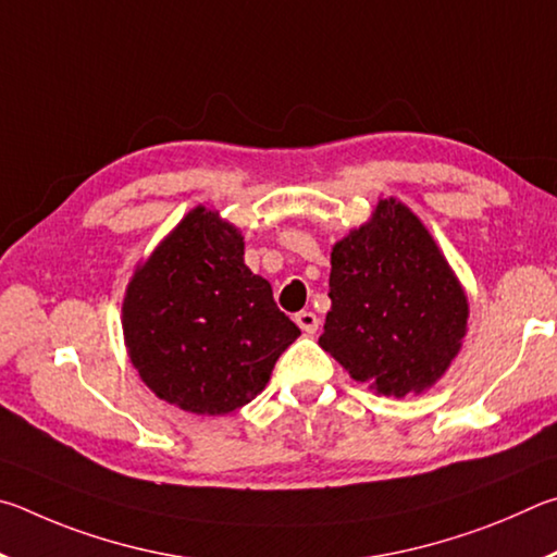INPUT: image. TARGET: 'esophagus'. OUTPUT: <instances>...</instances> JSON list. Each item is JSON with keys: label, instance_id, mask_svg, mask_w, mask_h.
Listing matches in <instances>:
<instances>
[{"label": "esophagus", "instance_id": "1", "mask_svg": "<svg viewBox=\"0 0 557 557\" xmlns=\"http://www.w3.org/2000/svg\"><path fill=\"white\" fill-rule=\"evenodd\" d=\"M296 325L304 330L306 335H315L320 320L315 313H310V310H300V313H296Z\"/></svg>", "mask_w": 557, "mask_h": 557}]
</instances>
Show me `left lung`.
<instances>
[{"label": "left lung", "mask_w": 557, "mask_h": 557, "mask_svg": "<svg viewBox=\"0 0 557 557\" xmlns=\"http://www.w3.org/2000/svg\"><path fill=\"white\" fill-rule=\"evenodd\" d=\"M330 306L318 345L379 396L435 386L460 355L470 318L465 286L421 218L379 198L330 253Z\"/></svg>", "instance_id": "8db88e82"}]
</instances>
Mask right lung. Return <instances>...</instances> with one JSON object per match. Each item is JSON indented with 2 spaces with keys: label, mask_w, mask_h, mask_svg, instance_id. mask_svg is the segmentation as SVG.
Here are the masks:
<instances>
[{
  "label": "right lung",
  "mask_w": 557,
  "mask_h": 557,
  "mask_svg": "<svg viewBox=\"0 0 557 557\" xmlns=\"http://www.w3.org/2000/svg\"><path fill=\"white\" fill-rule=\"evenodd\" d=\"M122 330L141 382L195 416H224L257 398L300 335L269 281L244 263L239 227L205 205L136 263Z\"/></svg>",
  "instance_id": "obj_1"
}]
</instances>
